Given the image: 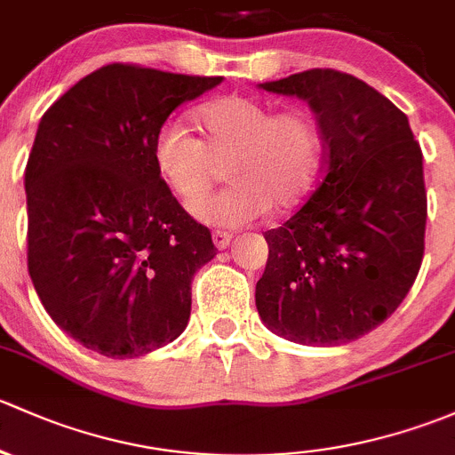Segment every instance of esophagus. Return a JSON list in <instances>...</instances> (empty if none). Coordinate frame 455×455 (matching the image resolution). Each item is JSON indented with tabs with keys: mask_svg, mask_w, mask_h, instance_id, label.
<instances>
[{
	"mask_svg": "<svg viewBox=\"0 0 455 455\" xmlns=\"http://www.w3.org/2000/svg\"><path fill=\"white\" fill-rule=\"evenodd\" d=\"M212 241H214V247H217V250H228L229 241H232V234L217 229V232H212Z\"/></svg>",
	"mask_w": 455,
	"mask_h": 455,
	"instance_id": "esophagus-1",
	"label": "esophagus"
}]
</instances>
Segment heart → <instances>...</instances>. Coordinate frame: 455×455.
<instances>
[{"mask_svg":"<svg viewBox=\"0 0 455 455\" xmlns=\"http://www.w3.org/2000/svg\"><path fill=\"white\" fill-rule=\"evenodd\" d=\"M205 140L181 120L157 131L159 175L184 204H190L220 176L233 186L190 205L195 219L221 228H241L283 214L308 199L324 162V144L311 114L298 107L275 111L259 98L232 93L199 109Z\"/></svg>","mask_w":455,"mask_h":455,"instance_id":"heart-1","label":"heart"}]
</instances>
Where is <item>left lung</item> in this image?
I'll use <instances>...</instances> for the list:
<instances>
[{
  "label": "left lung",
  "mask_w": 455,
  "mask_h": 455,
  "mask_svg": "<svg viewBox=\"0 0 455 455\" xmlns=\"http://www.w3.org/2000/svg\"><path fill=\"white\" fill-rule=\"evenodd\" d=\"M259 87L308 102L324 140V175L284 226L265 232L256 308L289 341L348 344L387 320L419 275L423 153L399 107L350 74L307 69Z\"/></svg>",
  "instance_id": "1"
}]
</instances>
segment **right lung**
Segmentation results:
<instances>
[{
  "label": "right lung",
  "instance_id": "right-lung-1",
  "mask_svg": "<svg viewBox=\"0 0 455 455\" xmlns=\"http://www.w3.org/2000/svg\"><path fill=\"white\" fill-rule=\"evenodd\" d=\"M221 76L114 63L41 118L26 166L28 271L50 317L105 357L177 339L217 247L157 171V131Z\"/></svg>",
  "mask_w": 455,
  "mask_h": 455
}]
</instances>
